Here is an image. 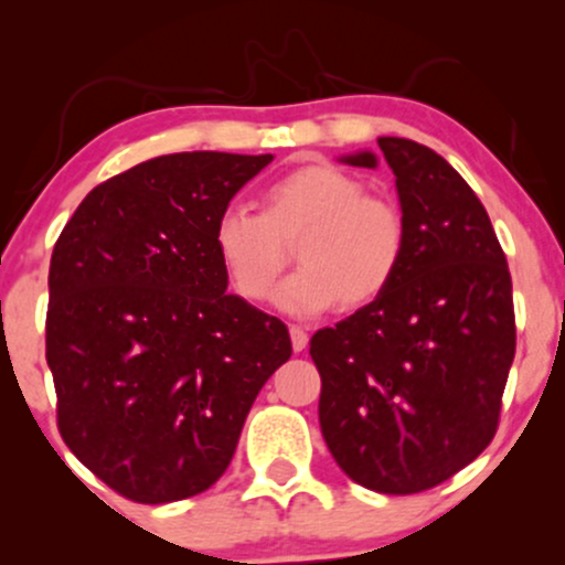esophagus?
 Returning a JSON list of instances; mask_svg holds the SVG:
<instances>
[{"mask_svg":"<svg viewBox=\"0 0 565 565\" xmlns=\"http://www.w3.org/2000/svg\"><path fill=\"white\" fill-rule=\"evenodd\" d=\"M289 337H291V348H295V353H300L308 345V334H305L302 327H289Z\"/></svg>","mask_w":565,"mask_h":565,"instance_id":"obj_1","label":"esophagus"}]
</instances>
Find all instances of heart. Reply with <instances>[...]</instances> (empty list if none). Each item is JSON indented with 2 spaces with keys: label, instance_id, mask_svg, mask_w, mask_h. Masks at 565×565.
I'll return each mask as SVG.
<instances>
[{
  "label": "heart",
  "instance_id": "b5f03b06",
  "mask_svg": "<svg viewBox=\"0 0 565 565\" xmlns=\"http://www.w3.org/2000/svg\"><path fill=\"white\" fill-rule=\"evenodd\" d=\"M406 238V217L395 201L372 196L355 174L323 161L270 180L263 188V215L228 206L212 228L217 260L246 302L274 295L297 244L302 268L278 291V305L295 316L377 300L398 276Z\"/></svg>",
  "mask_w": 565,
  "mask_h": 565
}]
</instances>
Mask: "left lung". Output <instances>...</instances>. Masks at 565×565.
<instances>
[{
	"instance_id": "1",
	"label": "left lung",
	"mask_w": 565,
	"mask_h": 565,
	"mask_svg": "<svg viewBox=\"0 0 565 565\" xmlns=\"http://www.w3.org/2000/svg\"><path fill=\"white\" fill-rule=\"evenodd\" d=\"M377 142L406 217V257L385 295L310 337V359L342 472L380 494H417L494 438L515 310L504 252L462 174L414 140ZM342 161L377 167L372 151Z\"/></svg>"
}]
</instances>
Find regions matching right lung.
Listing matches in <instances>:
<instances>
[{
  "instance_id": "obj_1",
  "label": "right lung",
  "mask_w": 565,
  "mask_h": 565,
  "mask_svg": "<svg viewBox=\"0 0 565 565\" xmlns=\"http://www.w3.org/2000/svg\"><path fill=\"white\" fill-rule=\"evenodd\" d=\"M274 157L148 159L82 201L50 260L57 430L116 494L164 504L231 465L260 387L291 355L284 321L228 291L212 228Z\"/></svg>"
}]
</instances>
